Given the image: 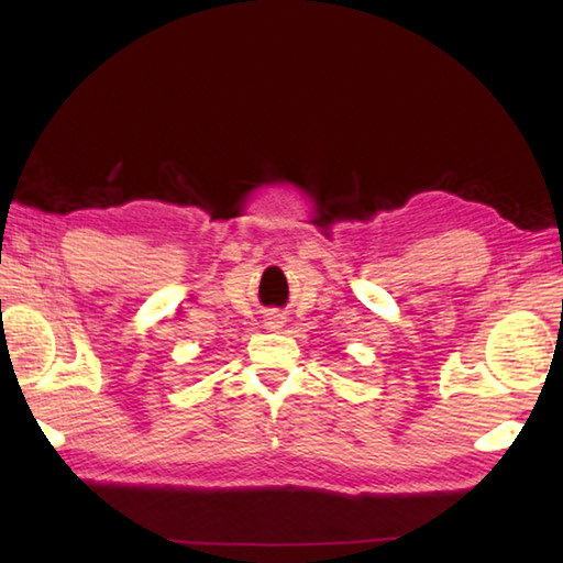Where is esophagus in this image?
I'll return each instance as SVG.
<instances>
[{"instance_id":"1","label":"esophagus","mask_w":563,"mask_h":563,"mask_svg":"<svg viewBox=\"0 0 563 563\" xmlns=\"http://www.w3.org/2000/svg\"><path fill=\"white\" fill-rule=\"evenodd\" d=\"M263 327H266L268 331H278L283 327V317L275 312H268L266 317H263Z\"/></svg>"}]
</instances>
